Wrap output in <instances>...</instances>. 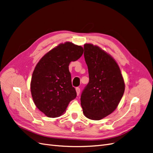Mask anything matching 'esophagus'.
I'll use <instances>...</instances> for the list:
<instances>
[{"label": "esophagus", "instance_id": "34e87169", "mask_svg": "<svg viewBox=\"0 0 153 153\" xmlns=\"http://www.w3.org/2000/svg\"><path fill=\"white\" fill-rule=\"evenodd\" d=\"M76 94L77 96H78L80 94V89L79 87H76Z\"/></svg>", "mask_w": 153, "mask_h": 153}]
</instances>
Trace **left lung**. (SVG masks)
<instances>
[{
  "label": "left lung",
  "mask_w": 153,
  "mask_h": 153,
  "mask_svg": "<svg viewBox=\"0 0 153 153\" xmlns=\"http://www.w3.org/2000/svg\"><path fill=\"white\" fill-rule=\"evenodd\" d=\"M89 82L81 94V106L89 119L100 120L116 109L125 85L117 63L98 46L84 45Z\"/></svg>",
  "instance_id": "left-lung-1"
}]
</instances>
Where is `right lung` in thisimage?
<instances>
[{"label":"right lung","instance_id":"add662e5","mask_svg":"<svg viewBox=\"0 0 153 153\" xmlns=\"http://www.w3.org/2000/svg\"><path fill=\"white\" fill-rule=\"evenodd\" d=\"M83 53L81 46L66 42L49 51L37 64L31 78V94L36 107L47 117L61 116L76 97L68 66Z\"/></svg>","mask_w":153,"mask_h":153}]
</instances>
